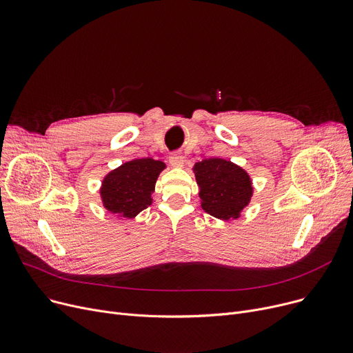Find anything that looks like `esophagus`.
<instances>
[{
    "label": "esophagus",
    "mask_w": 353,
    "mask_h": 353,
    "mask_svg": "<svg viewBox=\"0 0 353 353\" xmlns=\"http://www.w3.org/2000/svg\"><path fill=\"white\" fill-rule=\"evenodd\" d=\"M170 164L173 167H181L184 164V157L181 156V153L179 152H174L170 154Z\"/></svg>",
    "instance_id": "34e87169"
}]
</instances>
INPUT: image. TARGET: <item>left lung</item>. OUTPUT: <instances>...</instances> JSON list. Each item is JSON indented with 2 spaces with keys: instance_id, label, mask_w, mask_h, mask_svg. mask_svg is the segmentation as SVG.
Returning <instances> with one entry per match:
<instances>
[{
  "instance_id": "obj_1",
  "label": "left lung",
  "mask_w": 353,
  "mask_h": 353,
  "mask_svg": "<svg viewBox=\"0 0 353 353\" xmlns=\"http://www.w3.org/2000/svg\"><path fill=\"white\" fill-rule=\"evenodd\" d=\"M201 208L217 219H236L252 197L249 174L225 159H206L194 165Z\"/></svg>"
}]
</instances>
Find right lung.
<instances>
[{
  "label": "right lung",
  "mask_w": 353,
  "mask_h": 353,
  "mask_svg": "<svg viewBox=\"0 0 353 353\" xmlns=\"http://www.w3.org/2000/svg\"><path fill=\"white\" fill-rule=\"evenodd\" d=\"M163 169L164 163L159 160L136 159L108 173L100 192L104 208L121 217H134L152 205V193Z\"/></svg>",
  "instance_id": "add662e5"
}]
</instances>
